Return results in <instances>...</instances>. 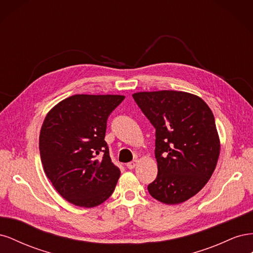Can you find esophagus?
Wrapping results in <instances>:
<instances>
[{
    "label": "esophagus",
    "mask_w": 253,
    "mask_h": 253,
    "mask_svg": "<svg viewBox=\"0 0 253 253\" xmlns=\"http://www.w3.org/2000/svg\"><path fill=\"white\" fill-rule=\"evenodd\" d=\"M138 159H134L133 160V162H131V163H128L127 165H126V167L128 168V169L129 170H132V169H134V168L137 166V165H138Z\"/></svg>",
    "instance_id": "esophagus-1"
}]
</instances>
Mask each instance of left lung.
<instances>
[{
    "instance_id": "1",
    "label": "left lung",
    "mask_w": 253,
    "mask_h": 253,
    "mask_svg": "<svg viewBox=\"0 0 253 253\" xmlns=\"http://www.w3.org/2000/svg\"><path fill=\"white\" fill-rule=\"evenodd\" d=\"M133 98L156 128L158 173L149 193L167 205L188 201L208 182L218 160L220 142L212 111L186 91H140Z\"/></svg>"
}]
</instances>
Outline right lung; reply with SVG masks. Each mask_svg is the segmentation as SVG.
<instances>
[{
  "instance_id": "right-lung-1",
  "label": "right lung",
  "mask_w": 253,
  "mask_h": 253,
  "mask_svg": "<svg viewBox=\"0 0 253 253\" xmlns=\"http://www.w3.org/2000/svg\"><path fill=\"white\" fill-rule=\"evenodd\" d=\"M121 95H74L47 113L39 149L44 172L67 202L93 208L112 195L120 176L104 140L106 120ZM97 155H103L98 160Z\"/></svg>"
}]
</instances>
